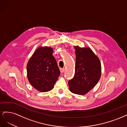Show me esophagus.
<instances>
[{
	"label": "esophagus",
	"mask_w": 127,
	"mask_h": 127,
	"mask_svg": "<svg viewBox=\"0 0 127 127\" xmlns=\"http://www.w3.org/2000/svg\"><path fill=\"white\" fill-rule=\"evenodd\" d=\"M60 71L61 73H63L65 71V68H60Z\"/></svg>",
	"instance_id": "34e87169"
}]
</instances>
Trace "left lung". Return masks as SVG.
Returning <instances> with one entry per match:
<instances>
[{"label": "left lung", "instance_id": "obj_1", "mask_svg": "<svg viewBox=\"0 0 127 127\" xmlns=\"http://www.w3.org/2000/svg\"><path fill=\"white\" fill-rule=\"evenodd\" d=\"M76 62L75 75L68 81L70 91L84 95L95 87L101 75V62L98 57L89 47L74 46Z\"/></svg>", "mask_w": 127, "mask_h": 127}]
</instances>
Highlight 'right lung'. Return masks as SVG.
<instances>
[{"label":"right lung","instance_id":"obj_1","mask_svg":"<svg viewBox=\"0 0 127 127\" xmlns=\"http://www.w3.org/2000/svg\"><path fill=\"white\" fill-rule=\"evenodd\" d=\"M53 52V48L50 47H39L27 63L28 80L40 92L51 90L60 75Z\"/></svg>","mask_w":127,"mask_h":127}]
</instances>
